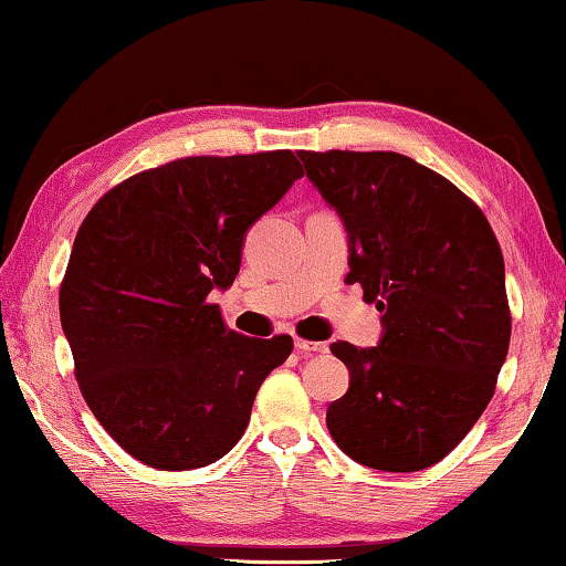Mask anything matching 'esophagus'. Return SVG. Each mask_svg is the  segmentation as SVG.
I'll return each mask as SVG.
<instances>
[{
    "label": "esophagus",
    "mask_w": 566,
    "mask_h": 566,
    "mask_svg": "<svg viewBox=\"0 0 566 566\" xmlns=\"http://www.w3.org/2000/svg\"><path fill=\"white\" fill-rule=\"evenodd\" d=\"M294 348H297L302 356H312V353H327V345L325 343L302 340V337H297V340H294Z\"/></svg>",
    "instance_id": "34e87169"
}]
</instances>
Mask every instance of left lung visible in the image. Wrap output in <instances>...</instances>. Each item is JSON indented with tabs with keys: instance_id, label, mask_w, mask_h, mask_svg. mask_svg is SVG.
I'll list each match as a JSON object with an SVG mask.
<instances>
[{
	"instance_id": "8db88e82",
	"label": "left lung",
	"mask_w": 566,
	"mask_h": 566,
	"mask_svg": "<svg viewBox=\"0 0 566 566\" xmlns=\"http://www.w3.org/2000/svg\"><path fill=\"white\" fill-rule=\"evenodd\" d=\"M348 231V284L384 312L374 348L337 340L350 370L327 407L360 465L417 472L460 444L493 399L511 312L499 239L450 180L396 151H300Z\"/></svg>"
}]
</instances>
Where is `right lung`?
<instances>
[{"instance_id": "1", "label": "right lung", "mask_w": 566, "mask_h": 566, "mask_svg": "<svg viewBox=\"0 0 566 566\" xmlns=\"http://www.w3.org/2000/svg\"><path fill=\"white\" fill-rule=\"evenodd\" d=\"M300 177L290 149L175 159L108 190L75 233L61 284L75 378L145 465L221 460L292 353L290 335L229 331L208 294L233 284L249 226Z\"/></svg>"}]
</instances>
